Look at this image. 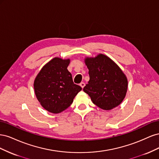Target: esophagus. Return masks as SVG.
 Masks as SVG:
<instances>
[{"mask_svg":"<svg viewBox=\"0 0 159 159\" xmlns=\"http://www.w3.org/2000/svg\"><path fill=\"white\" fill-rule=\"evenodd\" d=\"M85 85V83H84V82H81V84H80V86L81 88H82V89L84 88V86Z\"/></svg>","mask_w":159,"mask_h":159,"instance_id":"34e87169","label":"esophagus"}]
</instances>
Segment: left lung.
Returning <instances> with one entry per match:
<instances>
[{"label":"left lung","mask_w":159,"mask_h":159,"mask_svg":"<svg viewBox=\"0 0 159 159\" xmlns=\"http://www.w3.org/2000/svg\"><path fill=\"white\" fill-rule=\"evenodd\" d=\"M89 80L84 88L92 102L99 108L111 110L121 103L127 91V78L118 65L108 56L99 54L86 57Z\"/></svg>","instance_id":"obj_1"}]
</instances>
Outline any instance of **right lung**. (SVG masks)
<instances>
[{
  "label": "right lung",
  "instance_id": "right-lung-1",
  "mask_svg": "<svg viewBox=\"0 0 159 159\" xmlns=\"http://www.w3.org/2000/svg\"><path fill=\"white\" fill-rule=\"evenodd\" d=\"M70 59L56 57L42 67L34 81L36 98L46 111L60 113L68 108L82 89L74 83L67 68Z\"/></svg>",
  "mask_w": 159,
  "mask_h": 159
}]
</instances>
